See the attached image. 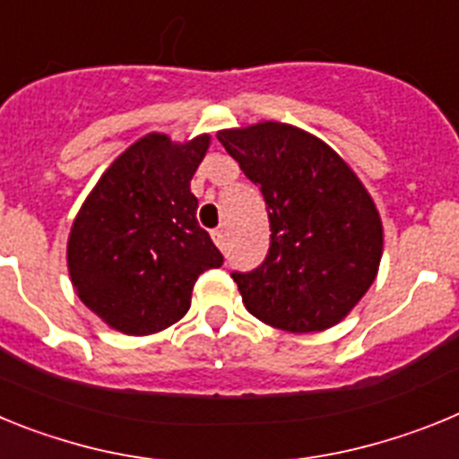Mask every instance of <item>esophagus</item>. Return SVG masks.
Here are the masks:
<instances>
[{"instance_id": "esophagus-1", "label": "esophagus", "mask_w": 459, "mask_h": 459, "mask_svg": "<svg viewBox=\"0 0 459 459\" xmlns=\"http://www.w3.org/2000/svg\"><path fill=\"white\" fill-rule=\"evenodd\" d=\"M211 237H213V243H216L218 248L225 250L227 238H225V232H222V230H213V232H211Z\"/></svg>"}]
</instances>
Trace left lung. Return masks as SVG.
Segmentation results:
<instances>
[{"mask_svg": "<svg viewBox=\"0 0 459 459\" xmlns=\"http://www.w3.org/2000/svg\"><path fill=\"white\" fill-rule=\"evenodd\" d=\"M218 140L259 186L271 222L264 262L232 273L243 306L290 333L335 326L370 290L384 250L366 186L326 142L296 126L262 121Z\"/></svg>", "mask_w": 459, "mask_h": 459, "instance_id": "8db88e82", "label": "left lung"}]
</instances>
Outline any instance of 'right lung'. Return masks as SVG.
I'll return each mask as SVG.
<instances>
[{
  "label": "right lung",
  "instance_id": "right-lung-1",
  "mask_svg": "<svg viewBox=\"0 0 459 459\" xmlns=\"http://www.w3.org/2000/svg\"><path fill=\"white\" fill-rule=\"evenodd\" d=\"M209 135L177 144L149 133L126 149L93 186L68 237V273L80 301L126 335L179 322L195 280L222 264L197 222L190 179Z\"/></svg>",
  "mask_w": 459,
  "mask_h": 459
}]
</instances>
